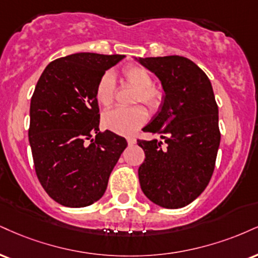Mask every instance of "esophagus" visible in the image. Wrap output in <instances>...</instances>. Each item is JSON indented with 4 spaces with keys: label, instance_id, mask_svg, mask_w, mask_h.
<instances>
[{
    "label": "esophagus",
    "instance_id": "1",
    "mask_svg": "<svg viewBox=\"0 0 258 258\" xmlns=\"http://www.w3.org/2000/svg\"><path fill=\"white\" fill-rule=\"evenodd\" d=\"M127 143H128V145H133L137 143V139H136L135 137H128L127 138Z\"/></svg>",
    "mask_w": 258,
    "mask_h": 258
}]
</instances>
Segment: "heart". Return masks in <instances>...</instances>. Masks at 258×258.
<instances>
[{"label": "heart", "instance_id": "heart-1", "mask_svg": "<svg viewBox=\"0 0 258 258\" xmlns=\"http://www.w3.org/2000/svg\"><path fill=\"white\" fill-rule=\"evenodd\" d=\"M122 78L137 89L133 102H143L149 109L156 110L163 101V91L154 85L151 74L145 68L139 66H128L122 71ZM116 84L110 72L104 73L98 79L96 85V99L103 107H109L115 97ZM148 119V111L142 105L130 108H114L103 115V123L111 131L120 135H132Z\"/></svg>", "mask_w": 258, "mask_h": 258}]
</instances>
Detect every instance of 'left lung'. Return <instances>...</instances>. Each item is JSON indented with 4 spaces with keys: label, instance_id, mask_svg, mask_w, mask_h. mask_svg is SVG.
<instances>
[{
    "label": "left lung",
    "instance_id": "8db88e82",
    "mask_svg": "<svg viewBox=\"0 0 258 258\" xmlns=\"http://www.w3.org/2000/svg\"><path fill=\"white\" fill-rule=\"evenodd\" d=\"M159 78L163 101L145 132L164 139L138 141L145 160L138 169L142 191L153 203L182 208L212 178L220 145L219 109L207 74L184 56L133 57Z\"/></svg>",
    "mask_w": 258,
    "mask_h": 258
}]
</instances>
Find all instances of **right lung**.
I'll list each match as a JSON object with an SVG mask.
<instances>
[{"instance_id": "1", "label": "right lung", "mask_w": 258, "mask_h": 258, "mask_svg": "<svg viewBox=\"0 0 258 258\" xmlns=\"http://www.w3.org/2000/svg\"><path fill=\"white\" fill-rule=\"evenodd\" d=\"M123 57L77 52L50 62L37 82L29 142L39 182L61 206L83 208L97 202L127 147L125 138L99 131L95 95L98 79Z\"/></svg>"}]
</instances>
